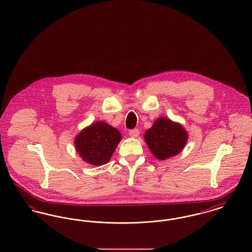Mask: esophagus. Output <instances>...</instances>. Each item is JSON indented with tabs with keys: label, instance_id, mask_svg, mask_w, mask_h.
<instances>
[{
	"label": "esophagus",
	"instance_id": "esophagus-1",
	"mask_svg": "<svg viewBox=\"0 0 252 252\" xmlns=\"http://www.w3.org/2000/svg\"><path fill=\"white\" fill-rule=\"evenodd\" d=\"M128 134L130 135V137H132V138H137L139 136V134H140V131H139L138 128H134V129L129 130Z\"/></svg>",
	"mask_w": 252,
	"mask_h": 252
}]
</instances>
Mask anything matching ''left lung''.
Here are the masks:
<instances>
[{
    "label": "left lung",
    "mask_w": 252,
    "mask_h": 252,
    "mask_svg": "<svg viewBox=\"0 0 252 252\" xmlns=\"http://www.w3.org/2000/svg\"><path fill=\"white\" fill-rule=\"evenodd\" d=\"M187 137L182 126L163 117L158 118L144 134V140L150 151L158 159L179 154L185 146Z\"/></svg>",
    "instance_id": "left-lung-1"
}]
</instances>
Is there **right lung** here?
I'll return each instance as SVG.
<instances>
[{
	"label": "right lung",
	"mask_w": 252,
	"mask_h": 252,
	"mask_svg": "<svg viewBox=\"0 0 252 252\" xmlns=\"http://www.w3.org/2000/svg\"><path fill=\"white\" fill-rule=\"evenodd\" d=\"M122 137L120 132L104 122L86 127L75 138L76 151L86 162L93 165L106 164Z\"/></svg>",
	"instance_id": "1"
}]
</instances>
